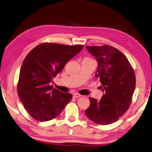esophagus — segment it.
I'll list each match as a JSON object with an SVG mask.
<instances>
[{
  "instance_id": "1",
  "label": "esophagus",
  "mask_w": 152,
  "mask_h": 152,
  "mask_svg": "<svg viewBox=\"0 0 152 152\" xmlns=\"http://www.w3.org/2000/svg\"><path fill=\"white\" fill-rule=\"evenodd\" d=\"M80 96H81V95H80V94H77V93H75V94H73V98H78V97H80Z\"/></svg>"
}]
</instances>
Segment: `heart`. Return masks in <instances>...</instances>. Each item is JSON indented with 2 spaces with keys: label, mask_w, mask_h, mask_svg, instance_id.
I'll return each mask as SVG.
<instances>
[{
  "label": "heart",
  "mask_w": 152,
  "mask_h": 152,
  "mask_svg": "<svg viewBox=\"0 0 152 152\" xmlns=\"http://www.w3.org/2000/svg\"><path fill=\"white\" fill-rule=\"evenodd\" d=\"M84 59H90V58H85Z\"/></svg>",
  "instance_id": "obj_1"
}]
</instances>
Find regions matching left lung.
I'll return each mask as SVG.
<instances>
[{"instance_id":"8db88e82","label":"left lung","mask_w":152,"mask_h":152,"mask_svg":"<svg viewBox=\"0 0 152 152\" xmlns=\"http://www.w3.org/2000/svg\"><path fill=\"white\" fill-rule=\"evenodd\" d=\"M98 62L95 77L101 81L103 93L100 101L90 97V105L85 114L101 125L116 122L131 104L135 88V75L128 58L112 46H86Z\"/></svg>"}]
</instances>
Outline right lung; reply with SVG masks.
<instances>
[{
  "instance_id": "1",
  "label": "right lung",
  "mask_w": 152,
  "mask_h": 152,
  "mask_svg": "<svg viewBox=\"0 0 152 152\" xmlns=\"http://www.w3.org/2000/svg\"><path fill=\"white\" fill-rule=\"evenodd\" d=\"M83 47L42 43L26 57L20 68L17 92L25 108L35 119L44 122L54 119L71 101L72 94L58 91L50 83Z\"/></svg>"
}]
</instances>
